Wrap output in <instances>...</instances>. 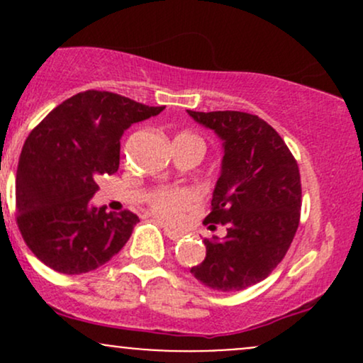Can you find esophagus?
<instances>
[{"mask_svg":"<svg viewBox=\"0 0 363 363\" xmlns=\"http://www.w3.org/2000/svg\"><path fill=\"white\" fill-rule=\"evenodd\" d=\"M162 225V228H164V232H165V235L169 237L170 240H179V239H182V232H177V230H174V228H170V227H167V225L165 223H160Z\"/></svg>","mask_w":363,"mask_h":363,"instance_id":"esophagus-1","label":"esophagus"}]
</instances>
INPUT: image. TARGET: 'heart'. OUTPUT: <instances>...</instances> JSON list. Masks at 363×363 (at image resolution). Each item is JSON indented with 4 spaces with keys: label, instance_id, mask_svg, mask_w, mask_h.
<instances>
[{
    "label": "heart",
    "instance_id": "1",
    "mask_svg": "<svg viewBox=\"0 0 363 363\" xmlns=\"http://www.w3.org/2000/svg\"><path fill=\"white\" fill-rule=\"evenodd\" d=\"M176 138H193L199 141V138L189 133H182ZM196 201H198V196L186 187H160L153 191L148 198V205L153 213L164 220H176L182 211L194 206Z\"/></svg>",
    "mask_w": 363,
    "mask_h": 363
}]
</instances>
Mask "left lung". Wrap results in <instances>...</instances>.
<instances>
[{
	"mask_svg": "<svg viewBox=\"0 0 363 363\" xmlns=\"http://www.w3.org/2000/svg\"><path fill=\"white\" fill-rule=\"evenodd\" d=\"M187 114L223 141L222 170L205 223L227 225L223 239H205V261L191 273L208 289L244 290L280 264L297 232L302 206L297 160L257 116L239 111Z\"/></svg>",
	"mask_w": 363,
	"mask_h": 363,
	"instance_id": "1",
	"label": "left lung"
}]
</instances>
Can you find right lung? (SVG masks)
Segmentation results:
<instances>
[{"label": "right lung", "mask_w": 363, "mask_h": 363, "mask_svg": "<svg viewBox=\"0 0 363 363\" xmlns=\"http://www.w3.org/2000/svg\"><path fill=\"white\" fill-rule=\"evenodd\" d=\"M112 91L73 95L25 140L16 169V223L32 252L65 274H82L112 259L140 218L91 206L97 179L119 169L121 136L160 114Z\"/></svg>", "instance_id": "right-lung-1"}]
</instances>
